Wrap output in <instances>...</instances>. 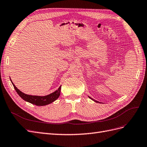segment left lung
Returning <instances> with one entry per match:
<instances>
[{
	"label": "left lung",
	"mask_w": 147,
	"mask_h": 147,
	"mask_svg": "<svg viewBox=\"0 0 147 147\" xmlns=\"http://www.w3.org/2000/svg\"><path fill=\"white\" fill-rule=\"evenodd\" d=\"M89 97V98H90V99H92V100H94V102H98V101H97V100H94V99H92L91 98V97H90V96H88ZM99 103H100V102H99Z\"/></svg>",
	"instance_id": "obj_1"
}]
</instances>
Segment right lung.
<instances>
[{
  "mask_svg": "<svg viewBox=\"0 0 147 147\" xmlns=\"http://www.w3.org/2000/svg\"><path fill=\"white\" fill-rule=\"evenodd\" d=\"M10 81L11 82V83L13 85V87H14L16 92L18 94V95L21 97L22 99L26 102H29L30 104L36 105L37 106H43V105H47L48 104H50L52 103L53 102L55 101L60 96L61 86H60L59 88L57 89L56 91L51 93V94L48 95L44 96H32V95L26 94L25 93L21 92L15 86V84H13L11 78H10Z\"/></svg>",
  "mask_w": 147,
  "mask_h": 147,
  "instance_id": "add662e5",
  "label": "right lung"
}]
</instances>
